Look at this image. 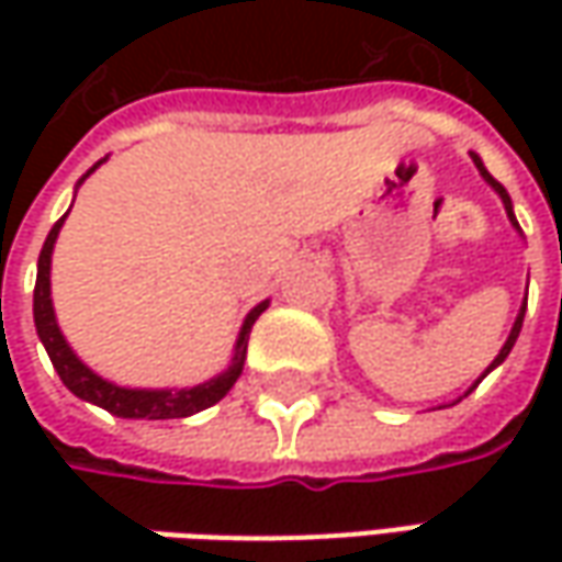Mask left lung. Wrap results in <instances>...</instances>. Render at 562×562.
I'll use <instances>...</instances> for the list:
<instances>
[{
  "label": "left lung",
  "mask_w": 562,
  "mask_h": 562,
  "mask_svg": "<svg viewBox=\"0 0 562 562\" xmlns=\"http://www.w3.org/2000/svg\"><path fill=\"white\" fill-rule=\"evenodd\" d=\"M469 156H472V162H475V168H479V175L485 178V184L491 187V190H494L497 196H501V203H504V209H507L509 225H513V227H516V231H519V234H522V227H519V222H516V215H513V200H509V193H507V190H504V184L491 178V171H487V168H485V162H482V156H479V153H469ZM522 318H526V303H522V310H519V315H516V322H513V328H509V337H507V340H504L501 353H497V357H494V362H491L485 372H482V378H485L487 372H491V369H497V366H501V362H504V359L509 357V350H513L516 337H519V331H522ZM482 378H479V381H482ZM479 381H475V384H472V387H469L465 394H472V391L479 387ZM465 394H463V397H465ZM463 397H460V400H463ZM460 400H457V403H460Z\"/></svg>",
  "instance_id": "1"
}]
</instances>
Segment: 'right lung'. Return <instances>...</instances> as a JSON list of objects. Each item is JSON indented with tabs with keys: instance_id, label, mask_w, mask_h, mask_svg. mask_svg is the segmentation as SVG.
<instances>
[{
	"instance_id": "1",
	"label": "right lung",
	"mask_w": 562,
	"mask_h": 562,
	"mask_svg": "<svg viewBox=\"0 0 562 562\" xmlns=\"http://www.w3.org/2000/svg\"><path fill=\"white\" fill-rule=\"evenodd\" d=\"M105 159H99L80 181L77 187L83 184L99 165ZM77 193V190H75ZM71 212V209H68ZM68 212L58 218L46 237V244L40 249V262H36V288H33V325H36V335L43 340L46 353L53 359L55 372L65 381V387L75 394V397L87 400L93 406H102L109 409L112 416L119 419H187L200 409H209L212 403L225 397L227 391L234 387V381L244 372V359H247V340L256 318L269 310V300H262L259 306H252L240 325V335H237V344H234V357H231V366H227L222 375L209 378L203 384H193V387H121L115 381H105L102 375H97L90 366H83V359L77 357L71 350V344L65 340L58 322H55L53 310V281H49V271H53V249L55 240H58V231L65 225Z\"/></svg>"
}]
</instances>
